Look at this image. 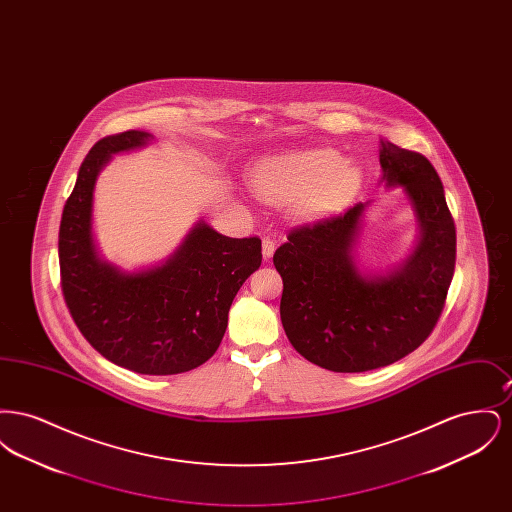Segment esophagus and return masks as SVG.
Returning a JSON list of instances; mask_svg holds the SVG:
<instances>
[{
  "mask_svg": "<svg viewBox=\"0 0 512 512\" xmlns=\"http://www.w3.org/2000/svg\"><path fill=\"white\" fill-rule=\"evenodd\" d=\"M274 251H276V244L270 238H265L263 240V257H265V261H268L274 255Z\"/></svg>",
  "mask_w": 512,
  "mask_h": 512,
  "instance_id": "obj_1",
  "label": "esophagus"
}]
</instances>
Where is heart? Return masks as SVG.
<instances>
[{"label":"heart","mask_w":512,"mask_h":512,"mask_svg":"<svg viewBox=\"0 0 512 512\" xmlns=\"http://www.w3.org/2000/svg\"><path fill=\"white\" fill-rule=\"evenodd\" d=\"M253 192L263 201L288 205L297 201L303 219L334 213L355 194L361 169L343 163L330 147H305L270 153L257 159L249 172Z\"/></svg>","instance_id":"1"}]
</instances>
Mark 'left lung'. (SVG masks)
Wrapping results in <instances>:
<instances>
[{"label": "left lung", "mask_w": 512, "mask_h": 512, "mask_svg": "<svg viewBox=\"0 0 512 512\" xmlns=\"http://www.w3.org/2000/svg\"><path fill=\"white\" fill-rule=\"evenodd\" d=\"M380 182L399 188L414 222L411 253L388 268L357 257L365 211L293 230L274 253L284 282L280 318L297 353L334 372H366L414 351L438 322L457 255L443 184L420 153L380 140Z\"/></svg>", "instance_id": "obj_1"}]
</instances>
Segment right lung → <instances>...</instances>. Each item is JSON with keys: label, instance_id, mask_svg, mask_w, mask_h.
<instances>
[{"label": "right lung", "instance_id": "obj_1", "mask_svg": "<svg viewBox=\"0 0 512 512\" xmlns=\"http://www.w3.org/2000/svg\"><path fill=\"white\" fill-rule=\"evenodd\" d=\"M153 134L128 130L90 149L59 228L61 286L82 336L107 361L167 376L203 365L219 349L228 311L261 267L259 238H228L197 220L171 255L149 267L107 261L94 234V192L113 155L147 147Z\"/></svg>", "mask_w": 512, "mask_h": 512}]
</instances>
